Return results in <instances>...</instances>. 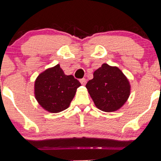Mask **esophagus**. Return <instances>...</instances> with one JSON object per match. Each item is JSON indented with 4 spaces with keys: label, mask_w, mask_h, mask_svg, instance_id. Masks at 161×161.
Listing matches in <instances>:
<instances>
[{
    "label": "esophagus",
    "mask_w": 161,
    "mask_h": 161,
    "mask_svg": "<svg viewBox=\"0 0 161 161\" xmlns=\"http://www.w3.org/2000/svg\"><path fill=\"white\" fill-rule=\"evenodd\" d=\"M80 82H81V84H82V85H85V84H86V82H87V80L85 79H80Z\"/></svg>",
    "instance_id": "obj_1"
}]
</instances>
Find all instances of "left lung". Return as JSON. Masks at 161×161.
Masks as SVG:
<instances>
[{
	"instance_id": "obj_1",
	"label": "left lung",
	"mask_w": 161,
	"mask_h": 161,
	"mask_svg": "<svg viewBox=\"0 0 161 161\" xmlns=\"http://www.w3.org/2000/svg\"><path fill=\"white\" fill-rule=\"evenodd\" d=\"M86 88L96 108L104 112H114L125 104L130 95V81L115 66L102 64L93 73Z\"/></svg>"
}]
</instances>
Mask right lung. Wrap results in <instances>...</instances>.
Segmentation results:
<instances>
[{"mask_svg":"<svg viewBox=\"0 0 161 161\" xmlns=\"http://www.w3.org/2000/svg\"><path fill=\"white\" fill-rule=\"evenodd\" d=\"M80 86V82L74 76L65 75L57 64L37 77L34 82V96L45 110L57 113L70 106L77 88Z\"/></svg>","mask_w":161,"mask_h":161,"instance_id":"add662e5","label":"right lung"}]
</instances>
